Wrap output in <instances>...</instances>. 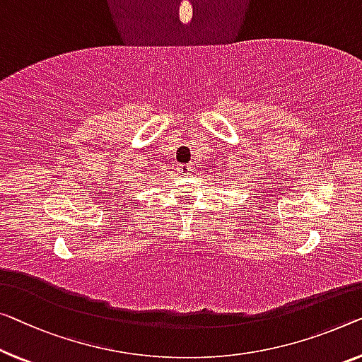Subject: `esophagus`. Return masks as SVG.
I'll use <instances>...</instances> for the list:
<instances>
[{"label":"esophagus","mask_w":362,"mask_h":362,"mask_svg":"<svg viewBox=\"0 0 362 362\" xmlns=\"http://www.w3.org/2000/svg\"><path fill=\"white\" fill-rule=\"evenodd\" d=\"M177 170H179V174H182V175H188L193 172V165L192 164H180L179 167H177Z\"/></svg>","instance_id":"obj_1"}]
</instances>
